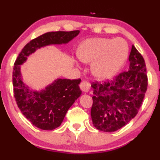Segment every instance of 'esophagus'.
Returning a JSON list of instances; mask_svg holds the SVG:
<instances>
[{
    "label": "esophagus",
    "instance_id": "esophagus-1",
    "mask_svg": "<svg viewBox=\"0 0 160 160\" xmlns=\"http://www.w3.org/2000/svg\"><path fill=\"white\" fill-rule=\"evenodd\" d=\"M89 87H90V84H89V82H87V81L83 80L82 82H81L80 88L82 91H84V92H87L89 91Z\"/></svg>",
    "mask_w": 160,
    "mask_h": 160
}]
</instances>
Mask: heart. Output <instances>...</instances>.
Instances as JSON below:
<instances>
[{"label": "heart", "instance_id": "b5f03b06", "mask_svg": "<svg viewBox=\"0 0 160 160\" xmlns=\"http://www.w3.org/2000/svg\"><path fill=\"white\" fill-rule=\"evenodd\" d=\"M128 54V46L122 38H90L80 46L78 58L83 62H92L96 77L108 78L119 71Z\"/></svg>", "mask_w": 160, "mask_h": 160}]
</instances>
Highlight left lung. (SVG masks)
Listing matches in <instances>:
<instances>
[{"instance_id": "8db88e82", "label": "left lung", "mask_w": 160, "mask_h": 160, "mask_svg": "<svg viewBox=\"0 0 160 160\" xmlns=\"http://www.w3.org/2000/svg\"><path fill=\"white\" fill-rule=\"evenodd\" d=\"M129 61L130 70L119 73L114 81L92 83L91 117L98 130L114 132L138 113L147 90L148 77L143 56L133 45Z\"/></svg>"}]
</instances>
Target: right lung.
I'll return each instance as SVG.
<instances>
[{"mask_svg": "<svg viewBox=\"0 0 160 160\" xmlns=\"http://www.w3.org/2000/svg\"><path fill=\"white\" fill-rule=\"evenodd\" d=\"M79 32L56 31L41 35L24 47L14 62L13 87L17 104L22 114L41 130H52L60 125L68 110L82 94L81 79L59 78L40 92L31 91L22 80L19 65L36 49L50 44L66 43Z\"/></svg>", "mask_w": 160, "mask_h": 160, "instance_id": "right-lung-1", "label": "right lung"}]
</instances>
